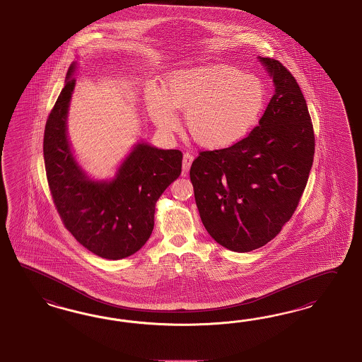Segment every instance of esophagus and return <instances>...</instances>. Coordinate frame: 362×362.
Here are the masks:
<instances>
[{
    "label": "esophagus",
    "instance_id": "34e87169",
    "mask_svg": "<svg viewBox=\"0 0 362 362\" xmlns=\"http://www.w3.org/2000/svg\"><path fill=\"white\" fill-rule=\"evenodd\" d=\"M192 160H194V156H191L189 153H185V156H183V166H182L185 175L189 171V167H191Z\"/></svg>",
    "mask_w": 362,
    "mask_h": 362
}]
</instances>
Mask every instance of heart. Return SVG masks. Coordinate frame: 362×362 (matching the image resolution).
I'll use <instances>...</instances> for the list:
<instances>
[{
	"label": "heart",
	"mask_w": 362,
	"mask_h": 362,
	"mask_svg": "<svg viewBox=\"0 0 362 362\" xmlns=\"http://www.w3.org/2000/svg\"><path fill=\"white\" fill-rule=\"evenodd\" d=\"M264 83L228 64L179 69L166 78L162 92L150 87L146 107L156 127L175 132L185 112V125L199 146L220 150L241 142L264 112Z\"/></svg>",
	"instance_id": "obj_1"
}]
</instances>
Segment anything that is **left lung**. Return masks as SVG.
Returning <instances> with one entry per match:
<instances>
[{"label":"left lung","mask_w":362,"mask_h":362,"mask_svg":"<svg viewBox=\"0 0 362 362\" xmlns=\"http://www.w3.org/2000/svg\"><path fill=\"white\" fill-rule=\"evenodd\" d=\"M257 58L275 88L259 125L233 146L202 151L189 170L206 232L237 253L267 244L291 218L315 153L313 122L296 80L278 60Z\"/></svg>","instance_id":"1"}]
</instances>
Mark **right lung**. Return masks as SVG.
I'll list each match as a JSON object with an SVG mask.
<instances>
[{
  "mask_svg": "<svg viewBox=\"0 0 362 362\" xmlns=\"http://www.w3.org/2000/svg\"><path fill=\"white\" fill-rule=\"evenodd\" d=\"M78 62L45 129L43 156L49 191L64 226L89 252L107 259L134 255L154 228L156 203L182 173V153L137 142L112 179H93L78 165L67 132Z\"/></svg>",
  "mask_w": 362,
  "mask_h": 362,
  "instance_id": "right-lung-1",
  "label": "right lung"
}]
</instances>
